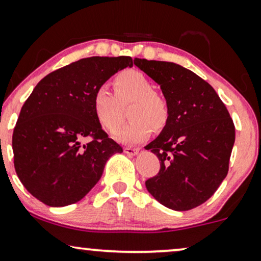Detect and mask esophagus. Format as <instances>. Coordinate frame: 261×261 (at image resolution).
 Here are the masks:
<instances>
[{"instance_id": "1", "label": "esophagus", "mask_w": 261, "mask_h": 261, "mask_svg": "<svg viewBox=\"0 0 261 261\" xmlns=\"http://www.w3.org/2000/svg\"><path fill=\"white\" fill-rule=\"evenodd\" d=\"M124 151L125 153H126L127 155H137L138 154V151H140V149H138V148H131V147H126V148H124Z\"/></svg>"}]
</instances>
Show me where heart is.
I'll return each instance as SVG.
<instances>
[{
    "mask_svg": "<svg viewBox=\"0 0 261 261\" xmlns=\"http://www.w3.org/2000/svg\"><path fill=\"white\" fill-rule=\"evenodd\" d=\"M115 95L108 85H100L92 95V110L100 124L113 130L120 124V105L133 102L128 108L130 121L113 131V137L124 144H137L149 137L151 127L159 131L166 126L170 108L166 100L155 92V87L146 74L126 70L114 79Z\"/></svg>",
    "mask_w": 261,
    "mask_h": 261,
    "instance_id": "heart-1",
    "label": "heart"
}]
</instances>
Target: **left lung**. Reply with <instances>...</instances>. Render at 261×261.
I'll use <instances>...</instances> for the list:
<instances>
[{"instance_id":"obj_1","label":"left lung","mask_w":261,"mask_h":261,"mask_svg":"<svg viewBox=\"0 0 261 261\" xmlns=\"http://www.w3.org/2000/svg\"><path fill=\"white\" fill-rule=\"evenodd\" d=\"M134 64L160 85L170 118L150 150L160 171L146 182L167 208L188 211L216 193L226 177L235 143V126L216 90L183 66L135 59Z\"/></svg>"}]
</instances>
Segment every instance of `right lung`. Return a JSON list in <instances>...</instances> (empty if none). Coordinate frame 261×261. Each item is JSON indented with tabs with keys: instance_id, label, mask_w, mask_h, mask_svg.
Wrapping results in <instances>:
<instances>
[{
	"instance_id": "obj_1",
	"label": "right lung",
	"mask_w": 261,
	"mask_h": 261,
	"mask_svg": "<svg viewBox=\"0 0 261 261\" xmlns=\"http://www.w3.org/2000/svg\"><path fill=\"white\" fill-rule=\"evenodd\" d=\"M126 67H133L130 57L81 59L36 85L12 138L16 174L36 199L51 207L78 202L100 180L107 160L123 151L102 130L92 95ZM85 138L91 141L83 144Z\"/></svg>"
}]
</instances>
